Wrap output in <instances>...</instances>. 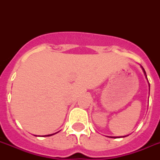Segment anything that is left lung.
Here are the masks:
<instances>
[{"label": "left lung", "mask_w": 160, "mask_h": 160, "mask_svg": "<svg viewBox=\"0 0 160 160\" xmlns=\"http://www.w3.org/2000/svg\"><path fill=\"white\" fill-rule=\"evenodd\" d=\"M141 68H142V69L143 71V73H144V74H145V77H146V79L148 80V78H147V74H146V72H145V70H144V68H142V66H141ZM148 86H149V88H150V85L149 83H148ZM126 136H125V137H125ZM114 138H116V137H114Z\"/></svg>", "instance_id": "1"}]
</instances>
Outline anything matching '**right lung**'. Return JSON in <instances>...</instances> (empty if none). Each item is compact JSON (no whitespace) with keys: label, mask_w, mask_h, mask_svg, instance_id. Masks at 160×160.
<instances>
[{"label":"right lung","mask_w":160,"mask_h":160,"mask_svg":"<svg viewBox=\"0 0 160 160\" xmlns=\"http://www.w3.org/2000/svg\"><path fill=\"white\" fill-rule=\"evenodd\" d=\"M55 134H56V133H55ZM52 135H54V134H51V135H46V136H47V137H50V136H52Z\"/></svg>","instance_id":"right-lung-1"}]
</instances>
